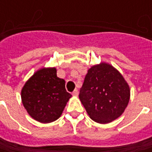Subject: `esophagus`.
<instances>
[{"mask_svg": "<svg viewBox=\"0 0 152 152\" xmlns=\"http://www.w3.org/2000/svg\"><path fill=\"white\" fill-rule=\"evenodd\" d=\"M72 95L75 96V97L78 96V90H77V89H75V90L73 91V92H72Z\"/></svg>", "mask_w": 152, "mask_h": 152, "instance_id": "34e87169", "label": "esophagus"}]
</instances>
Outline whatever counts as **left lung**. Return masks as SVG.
Wrapping results in <instances>:
<instances>
[{
    "label": "left lung",
    "instance_id": "left-lung-1",
    "mask_svg": "<svg viewBox=\"0 0 152 152\" xmlns=\"http://www.w3.org/2000/svg\"><path fill=\"white\" fill-rule=\"evenodd\" d=\"M79 98L89 117L104 124L122 115L129 102L130 89L116 68L101 62L88 69Z\"/></svg>",
    "mask_w": 152,
    "mask_h": 152
}]
</instances>
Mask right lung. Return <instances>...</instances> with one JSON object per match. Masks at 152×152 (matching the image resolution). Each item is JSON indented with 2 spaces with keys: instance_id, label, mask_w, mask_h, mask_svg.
Wrapping results in <instances>:
<instances>
[{
  "instance_id": "add662e5",
  "label": "right lung",
  "mask_w": 152,
  "mask_h": 152,
  "mask_svg": "<svg viewBox=\"0 0 152 152\" xmlns=\"http://www.w3.org/2000/svg\"><path fill=\"white\" fill-rule=\"evenodd\" d=\"M55 67H43L25 82L21 91L23 107L40 123L54 122L60 118L71 95L66 81L57 76Z\"/></svg>"
}]
</instances>
